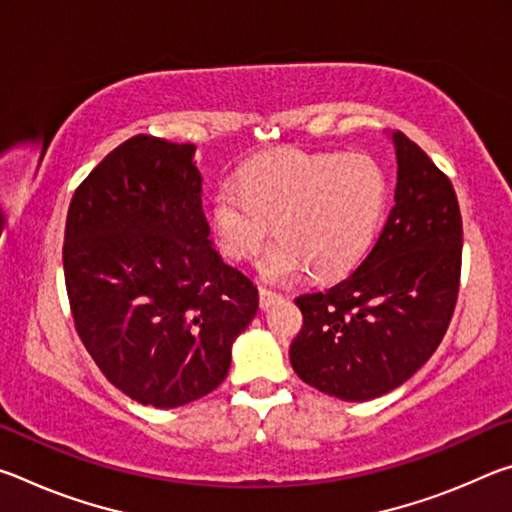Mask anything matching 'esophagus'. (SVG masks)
Returning a JSON list of instances; mask_svg holds the SVG:
<instances>
[{
	"label": "esophagus",
	"mask_w": 512,
	"mask_h": 512,
	"mask_svg": "<svg viewBox=\"0 0 512 512\" xmlns=\"http://www.w3.org/2000/svg\"><path fill=\"white\" fill-rule=\"evenodd\" d=\"M275 302H282L280 293H275L271 289H259V307L266 311V309H271Z\"/></svg>",
	"instance_id": "34e87169"
}]
</instances>
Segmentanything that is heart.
Segmentation results:
<instances>
[{"instance_id":"obj_1","label":"heart","mask_w":512,"mask_h":512,"mask_svg":"<svg viewBox=\"0 0 512 512\" xmlns=\"http://www.w3.org/2000/svg\"><path fill=\"white\" fill-rule=\"evenodd\" d=\"M386 205V178L363 153H277L250 164L237 187L221 185L210 207L214 239L235 262L255 259L259 275L287 284L309 268L320 280L350 273L366 255Z\"/></svg>"}]
</instances>
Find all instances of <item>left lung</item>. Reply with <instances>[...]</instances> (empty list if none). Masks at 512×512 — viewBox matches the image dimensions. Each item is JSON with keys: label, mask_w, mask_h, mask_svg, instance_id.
<instances>
[{"label": "left lung", "mask_w": 512, "mask_h": 512, "mask_svg": "<svg viewBox=\"0 0 512 512\" xmlns=\"http://www.w3.org/2000/svg\"><path fill=\"white\" fill-rule=\"evenodd\" d=\"M395 205L357 271L296 298L289 359L316 391L368 402L413 377L443 341L461 280L463 221L449 178L402 133Z\"/></svg>", "instance_id": "obj_1"}]
</instances>
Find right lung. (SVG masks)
I'll list each match as a JSON object with an SVG mask.
<instances>
[{"label": "right lung", "mask_w": 512, "mask_h": 512, "mask_svg": "<svg viewBox=\"0 0 512 512\" xmlns=\"http://www.w3.org/2000/svg\"><path fill=\"white\" fill-rule=\"evenodd\" d=\"M194 153L131 137L76 189L65 225L76 332L121 393L155 409L212 393L259 309L253 280L212 246Z\"/></svg>", "instance_id": "1"}]
</instances>
